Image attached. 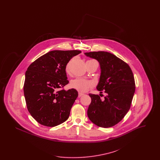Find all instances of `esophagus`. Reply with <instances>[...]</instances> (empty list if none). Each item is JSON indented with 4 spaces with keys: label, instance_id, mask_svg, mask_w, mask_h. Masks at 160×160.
<instances>
[{
    "label": "esophagus",
    "instance_id": "esophagus-1",
    "mask_svg": "<svg viewBox=\"0 0 160 160\" xmlns=\"http://www.w3.org/2000/svg\"><path fill=\"white\" fill-rule=\"evenodd\" d=\"M84 93H80V92H79L78 93V97H81L82 96H83V95Z\"/></svg>",
    "mask_w": 160,
    "mask_h": 160
}]
</instances>
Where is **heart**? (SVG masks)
Listing matches in <instances>:
<instances>
[{"label": "heart", "instance_id": "b5f03b06", "mask_svg": "<svg viewBox=\"0 0 160 160\" xmlns=\"http://www.w3.org/2000/svg\"><path fill=\"white\" fill-rule=\"evenodd\" d=\"M87 62H97L93 59H90L88 60ZM66 71L68 73L69 71V63L66 67ZM70 86L71 88L77 90L78 91L80 92H86L89 90V88H91L92 86V83L91 81L85 80L83 78H76L74 80H72Z\"/></svg>", "mask_w": 160, "mask_h": 160}]
</instances>
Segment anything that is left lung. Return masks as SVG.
<instances>
[{
    "instance_id": "left-lung-1",
    "label": "left lung",
    "mask_w": 160,
    "mask_h": 160,
    "mask_svg": "<svg viewBox=\"0 0 160 160\" xmlns=\"http://www.w3.org/2000/svg\"><path fill=\"white\" fill-rule=\"evenodd\" d=\"M84 54L99 62L101 72L97 89L101 93L102 91L106 93L103 99L98 95L89 94L91 102L88 116L99 127H112L122 120L130 108L136 89L132 71L126 62L110 53Z\"/></svg>"
}]
</instances>
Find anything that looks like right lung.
Instances as JSON below:
<instances>
[{
	"label": "right lung",
	"mask_w": 160,
	"mask_h": 160,
	"mask_svg": "<svg viewBox=\"0 0 160 160\" xmlns=\"http://www.w3.org/2000/svg\"><path fill=\"white\" fill-rule=\"evenodd\" d=\"M80 50H53L32 62L25 74L23 91L31 116L46 127L66 121L78 97L76 89L65 91L67 84L66 66Z\"/></svg>",
	"instance_id": "right-lung-1"
}]
</instances>
